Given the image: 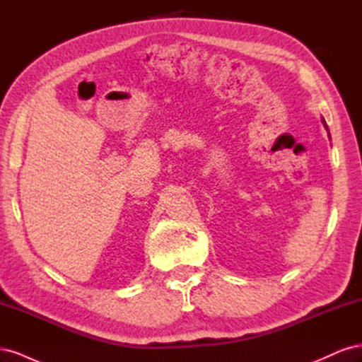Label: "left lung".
<instances>
[{
  "label": "left lung",
  "instance_id": "left-lung-1",
  "mask_svg": "<svg viewBox=\"0 0 362 362\" xmlns=\"http://www.w3.org/2000/svg\"><path fill=\"white\" fill-rule=\"evenodd\" d=\"M323 125H325V128H326V129H327V125H326V124H325V119H323ZM327 131H329V129H327Z\"/></svg>",
  "mask_w": 362,
  "mask_h": 362
}]
</instances>
